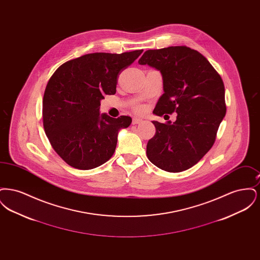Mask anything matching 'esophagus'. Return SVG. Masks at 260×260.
I'll list each match as a JSON object with an SVG mask.
<instances>
[{
    "instance_id": "obj_1",
    "label": "esophagus",
    "mask_w": 260,
    "mask_h": 260,
    "mask_svg": "<svg viewBox=\"0 0 260 260\" xmlns=\"http://www.w3.org/2000/svg\"><path fill=\"white\" fill-rule=\"evenodd\" d=\"M143 122V120L142 119H140V118H134L133 119V124H140V123H142Z\"/></svg>"
}]
</instances>
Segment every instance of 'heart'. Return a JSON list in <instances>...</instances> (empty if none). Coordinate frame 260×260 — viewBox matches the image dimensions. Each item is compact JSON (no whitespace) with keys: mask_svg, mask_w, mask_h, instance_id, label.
<instances>
[{"mask_svg":"<svg viewBox=\"0 0 260 260\" xmlns=\"http://www.w3.org/2000/svg\"><path fill=\"white\" fill-rule=\"evenodd\" d=\"M137 110H142V109L141 108H137Z\"/></svg>","mask_w":260,"mask_h":260,"instance_id":"obj_1","label":"heart"}]
</instances>
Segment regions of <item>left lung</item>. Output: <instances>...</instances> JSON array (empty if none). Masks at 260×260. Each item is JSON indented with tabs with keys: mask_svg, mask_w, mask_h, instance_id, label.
I'll return each instance as SVG.
<instances>
[{
	"mask_svg": "<svg viewBox=\"0 0 260 260\" xmlns=\"http://www.w3.org/2000/svg\"><path fill=\"white\" fill-rule=\"evenodd\" d=\"M138 63L162 78L164 94L153 114H177L173 123L152 121L156 134L147 143V157L162 171H186L212 147L225 117L222 79L203 54L187 47L146 50Z\"/></svg>",
	"mask_w": 260,
	"mask_h": 260,
	"instance_id": "1",
	"label": "left lung"
}]
</instances>
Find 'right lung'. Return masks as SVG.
Wrapping results in <instances>:
<instances>
[{
  "mask_svg": "<svg viewBox=\"0 0 260 260\" xmlns=\"http://www.w3.org/2000/svg\"><path fill=\"white\" fill-rule=\"evenodd\" d=\"M88 53L65 62L50 77L43 99V120L52 148L69 166L91 170L115 152L119 132L132 118L100 114V101L115 94L117 77L142 53Z\"/></svg>",
  "mask_w": 260,
  "mask_h": 260,
  "instance_id": "obj_1",
  "label": "right lung"
}]
</instances>
